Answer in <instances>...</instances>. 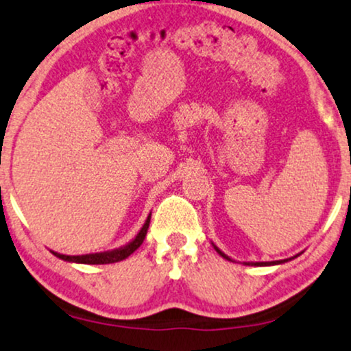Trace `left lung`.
I'll list each match as a JSON object with an SVG mask.
<instances>
[{"mask_svg": "<svg viewBox=\"0 0 351 351\" xmlns=\"http://www.w3.org/2000/svg\"><path fill=\"white\" fill-rule=\"evenodd\" d=\"M213 247L216 248V252L219 253V255L222 256V258H226V260H229V261H234V260L230 258V256H227L226 253H223L219 247H216V245H214V243H213ZM299 255H301V253H299ZM299 255H294V256H291V258H286V260H278V261H243V265H248V267H273V265H281V263H286V261H289V260L296 258V256H299Z\"/></svg>", "mask_w": 351, "mask_h": 351, "instance_id": "1", "label": "left lung"}]
</instances>
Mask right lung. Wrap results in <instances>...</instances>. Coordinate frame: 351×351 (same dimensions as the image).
Returning a JSON list of instances; mask_svg holds the SVG:
<instances>
[{
  "instance_id": "obj_1",
  "label": "right lung",
  "mask_w": 351,
  "mask_h": 351,
  "mask_svg": "<svg viewBox=\"0 0 351 351\" xmlns=\"http://www.w3.org/2000/svg\"><path fill=\"white\" fill-rule=\"evenodd\" d=\"M150 217L152 213L147 216L145 222H143L142 229L138 230V234L130 240L129 243L122 245L119 248H114V250H108V252H99V253H86V255H62V253H57L53 250H50L53 253L57 258H60L63 261H70V263H83V265H108V263H117V261H122L128 258L129 255L137 250L141 247L143 239H145L147 230H149V223H150Z\"/></svg>"
}]
</instances>
